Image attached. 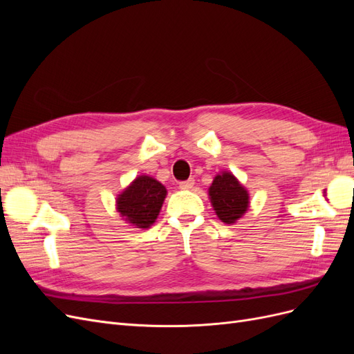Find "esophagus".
Segmentation results:
<instances>
[{
	"label": "esophagus",
	"instance_id": "obj_1",
	"mask_svg": "<svg viewBox=\"0 0 354 354\" xmlns=\"http://www.w3.org/2000/svg\"><path fill=\"white\" fill-rule=\"evenodd\" d=\"M194 185H195V180H194V178H189V180H185V181H180V183H178V187H180V189H185V190H187V189H192V187H194Z\"/></svg>",
	"mask_w": 354,
	"mask_h": 354
}]
</instances>
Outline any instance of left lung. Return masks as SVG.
Segmentation results:
<instances>
[{"instance_id":"1","label":"left lung","mask_w":354,"mask_h":354,"mask_svg":"<svg viewBox=\"0 0 354 354\" xmlns=\"http://www.w3.org/2000/svg\"><path fill=\"white\" fill-rule=\"evenodd\" d=\"M209 198L218 218L232 224L241 218L248 208V192L230 173H223L214 178L209 187Z\"/></svg>"}]
</instances>
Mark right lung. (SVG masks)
<instances>
[{
    "mask_svg": "<svg viewBox=\"0 0 354 354\" xmlns=\"http://www.w3.org/2000/svg\"><path fill=\"white\" fill-rule=\"evenodd\" d=\"M165 195L167 189L158 180L140 176L118 196V211L133 226L147 229L155 223Z\"/></svg>",
    "mask_w": 354,
    "mask_h": 354,
    "instance_id": "1",
    "label": "right lung"
}]
</instances>
